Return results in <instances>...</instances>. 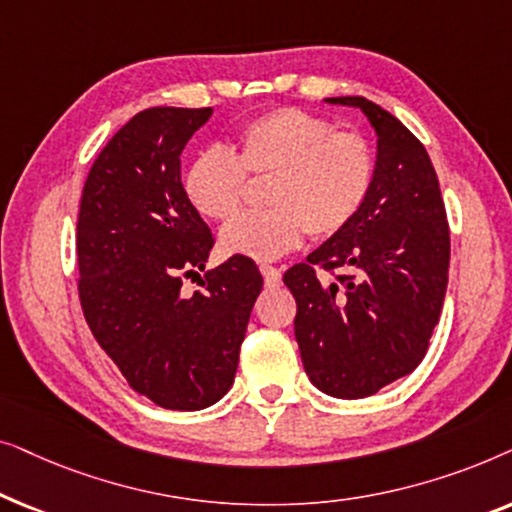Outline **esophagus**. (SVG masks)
Segmentation results:
<instances>
[{
  "label": "esophagus",
  "mask_w": 512,
  "mask_h": 512,
  "mask_svg": "<svg viewBox=\"0 0 512 512\" xmlns=\"http://www.w3.org/2000/svg\"><path fill=\"white\" fill-rule=\"evenodd\" d=\"M261 275L265 279V284L268 286H279L282 284V272H279V268H275V265H261Z\"/></svg>",
  "instance_id": "1"
}]
</instances>
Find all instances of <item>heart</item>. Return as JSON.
Returning <instances> with one entry per match:
<instances>
[{"label": "heart", "mask_w": 512, "mask_h": 512, "mask_svg": "<svg viewBox=\"0 0 512 512\" xmlns=\"http://www.w3.org/2000/svg\"><path fill=\"white\" fill-rule=\"evenodd\" d=\"M247 177L270 179L263 193L270 209L230 221L221 251L272 261L296 249L305 233L326 240L356 219L373 188V146L303 109H272L237 130L233 156L198 153L184 174V193L202 219L228 221L240 212Z\"/></svg>", "instance_id": "1"}]
</instances>
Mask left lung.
Listing matches in <instances>:
<instances>
[{
  "instance_id": "left-lung-1",
  "label": "left lung",
  "mask_w": 512,
  "mask_h": 512,
  "mask_svg": "<svg viewBox=\"0 0 512 512\" xmlns=\"http://www.w3.org/2000/svg\"><path fill=\"white\" fill-rule=\"evenodd\" d=\"M377 135L375 179L361 212L284 272L305 373L335 398L373 396L422 363L438 324L450 268L445 202L424 144L366 97Z\"/></svg>"
}]
</instances>
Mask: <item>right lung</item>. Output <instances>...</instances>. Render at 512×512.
Instances as JSON below:
<instances>
[{"instance_id":"add662e5","label":"right lung","mask_w":512,"mask_h":512,"mask_svg":"<svg viewBox=\"0 0 512 512\" xmlns=\"http://www.w3.org/2000/svg\"><path fill=\"white\" fill-rule=\"evenodd\" d=\"M212 107L132 116L90 167L76 223L79 298L95 340L137 394L202 410L235 380L263 277L247 256L205 270L214 235L181 184V151Z\"/></svg>"}]
</instances>
